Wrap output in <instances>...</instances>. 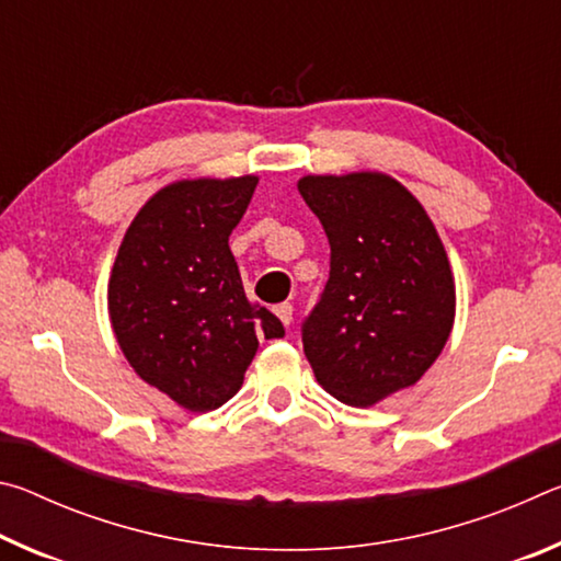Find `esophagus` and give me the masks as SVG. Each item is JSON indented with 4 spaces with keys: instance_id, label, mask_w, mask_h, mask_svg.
<instances>
[{
    "instance_id": "esophagus-1",
    "label": "esophagus",
    "mask_w": 561,
    "mask_h": 561,
    "mask_svg": "<svg viewBox=\"0 0 561 561\" xmlns=\"http://www.w3.org/2000/svg\"><path fill=\"white\" fill-rule=\"evenodd\" d=\"M274 314L279 317V321L284 327H289L291 324V314H294V307L289 301H284V304H277V307H274Z\"/></svg>"
}]
</instances>
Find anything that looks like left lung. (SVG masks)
Instances as JSON below:
<instances>
[{
  "mask_svg": "<svg viewBox=\"0 0 561 561\" xmlns=\"http://www.w3.org/2000/svg\"><path fill=\"white\" fill-rule=\"evenodd\" d=\"M297 187L331 247L329 282L301 324L304 354L324 391L374 405L421 381L450 336L448 254L391 175H307Z\"/></svg>",
  "mask_w": 561,
  "mask_h": 561,
  "instance_id": "obj_1",
  "label": "left lung"
}]
</instances>
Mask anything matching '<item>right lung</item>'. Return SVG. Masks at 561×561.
<instances>
[{"label":"right lung","mask_w":561,"mask_h":561,"mask_svg":"<svg viewBox=\"0 0 561 561\" xmlns=\"http://www.w3.org/2000/svg\"><path fill=\"white\" fill-rule=\"evenodd\" d=\"M260 178L178 180L133 217L108 279L123 356L187 411H215L240 391L260 339L282 321L247 301L230 234Z\"/></svg>","instance_id":"obj_1"}]
</instances>
